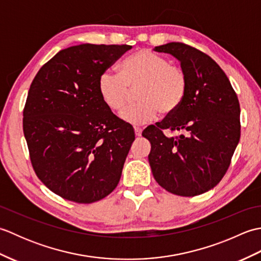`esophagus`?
<instances>
[{
  "label": "esophagus",
  "mask_w": 261,
  "mask_h": 261,
  "mask_svg": "<svg viewBox=\"0 0 261 261\" xmlns=\"http://www.w3.org/2000/svg\"><path fill=\"white\" fill-rule=\"evenodd\" d=\"M141 134H142V129H140V127H135L136 137H141Z\"/></svg>",
  "instance_id": "esophagus-1"
}]
</instances>
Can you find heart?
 <instances>
[{
  "mask_svg": "<svg viewBox=\"0 0 261 261\" xmlns=\"http://www.w3.org/2000/svg\"><path fill=\"white\" fill-rule=\"evenodd\" d=\"M137 90L139 102L127 105L120 118L132 125H142L157 118L159 111L169 114L179 107L187 91V76L181 67L149 49H141L119 65V73L107 70L98 77L97 90L107 107L118 112Z\"/></svg>",
  "mask_w": 261,
  "mask_h": 261,
  "instance_id": "obj_1",
  "label": "heart"
}]
</instances>
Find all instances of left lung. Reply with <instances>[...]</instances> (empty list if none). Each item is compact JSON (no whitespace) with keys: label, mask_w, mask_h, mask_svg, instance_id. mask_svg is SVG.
I'll list each match as a JSON object with an SVG mask.
<instances>
[{"label":"left lung","mask_w":261,"mask_h":261,"mask_svg":"<svg viewBox=\"0 0 261 261\" xmlns=\"http://www.w3.org/2000/svg\"><path fill=\"white\" fill-rule=\"evenodd\" d=\"M170 54L187 76L181 104L142 136L151 143L152 175L166 191L195 196L213 188L228 170L240 140V104L224 71L206 54L181 42L154 47ZM164 129L179 130L178 138Z\"/></svg>","instance_id":"1"}]
</instances>
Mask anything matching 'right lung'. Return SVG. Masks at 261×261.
<instances>
[{
  "label": "right lung",
  "mask_w": 261,
  "mask_h": 261,
  "mask_svg": "<svg viewBox=\"0 0 261 261\" xmlns=\"http://www.w3.org/2000/svg\"><path fill=\"white\" fill-rule=\"evenodd\" d=\"M131 48L82 43L63 49L31 83L23 134L32 167L68 201L96 202L119 184L135 131L104 104L97 82Z\"/></svg>",
  "instance_id": "obj_1"
}]
</instances>
